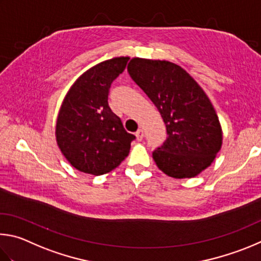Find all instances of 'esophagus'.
I'll return each mask as SVG.
<instances>
[{"instance_id":"obj_1","label":"esophagus","mask_w":261,"mask_h":261,"mask_svg":"<svg viewBox=\"0 0 261 261\" xmlns=\"http://www.w3.org/2000/svg\"><path fill=\"white\" fill-rule=\"evenodd\" d=\"M135 136H136V140L138 141H142L143 140V136H144V133L142 129H138V132L135 133Z\"/></svg>"}]
</instances>
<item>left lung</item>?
<instances>
[{
  "mask_svg": "<svg viewBox=\"0 0 261 261\" xmlns=\"http://www.w3.org/2000/svg\"><path fill=\"white\" fill-rule=\"evenodd\" d=\"M127 70L166 125V141L152 152L159 170L174 179L198 175L222 145L221 125L207 95L174 63L135 57Z\"/></svg>",
  "mask_w": 261,
  "mask_h": 261,
  "instance_id": "left-lung-1",
  "label": "left lung"
}]
</instances>
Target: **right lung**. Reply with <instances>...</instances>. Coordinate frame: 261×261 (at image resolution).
<instances>
[{"mask_svg": "<svg viewBox=\"0 0 261 261\" xmlns=\"http://www.w3.org/2000/svg\"><path fill=\"white\" fill-rule=\"evenodd\" d=\"M129 57H114L77 77L64 98L56 122V141L77 171L93 175L111 172L129 153L135 139L108 103L110 87Z\"/></svg>", "mask_w": 261, "mask_h": 261, "instance_id": "1", "label": "right lung"}]
</instances>
